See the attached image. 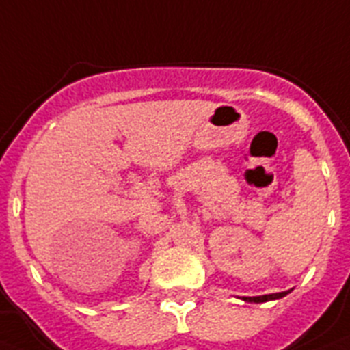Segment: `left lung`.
Masks as SVG:
<instances>
[{
  "instance_id": "8db88e82",
  "label": "left lung",
  "mask_w": 350,
  "mask_h": 350,
  "mask_svg": "<svg viewBox=\"0 0 350 350\" xmlns=\"http://www.w3.org/2000/svg\"><path fill=\"white\" fill-rule=\"evenodd\" d=\"M288 292H280V293H269V295H260V297H243V301L247 302H267V301H274V299L284 297Z\"/></svg>"
}]
</instances>
